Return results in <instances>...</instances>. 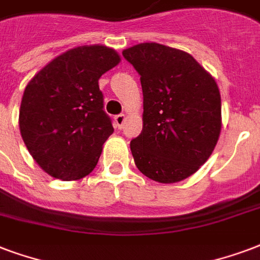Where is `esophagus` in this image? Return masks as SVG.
<instances>
[{
	"label": "esophagus",
	"mask_w": 260,
	"mask_h": 260,
	"mask_svg": "<svg viewBox=\"0 0 260 260\" xmlns=\"http://www.w3.org/2000/svg\"><path fill=\"white\" fill-rule=\"evenodd\" d=\"M124 120H126V115H124V114L116 115V116H115V124H116V127L122 128Z\"/></svg>",
	"instance_id": "obj_1"
}]
</instances>
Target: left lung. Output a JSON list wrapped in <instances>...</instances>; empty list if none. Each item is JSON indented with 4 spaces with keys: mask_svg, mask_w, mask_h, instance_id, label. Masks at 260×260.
<instances>
[{
    "mask_svg": "<svg viewBox=\"0 0 260 260\" xmlns=\"http://www.w3.org/2000/svg\"><path fill=\"white\" fill-rule=\"evenodd\" d=\"M141 75L142 132L130 142L134 163L148 178L174 183L211 156L222 127L215 79L183 50L156 42L124 49Z\"/></svg>",
    "mask_w": 260,
    "mask_h": 260,
    "instance_id": "8db88e82",
    "label": "left lung"
}]
</instances>
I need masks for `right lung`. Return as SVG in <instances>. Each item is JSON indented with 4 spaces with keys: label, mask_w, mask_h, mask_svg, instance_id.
Masks as SVG:
<instances>
[{
    "label": "right lung",
    "mask_w": 260,
    "mask_h": 260,
    "mask_svg": "<svg viewBox=\"0 0 260 260\" xmlns=\"http://www.w3.org/2000/svg\"><path fill=\"white\" fill-rule=\"evenodd\" d=\"M120 63L105 45H83L58 54L27 83L19 127L27 149L46 174L77 181L90 174L114 133L99 87Z\"/></svg>",
    "instance_id": "1"
}]
</instances>
